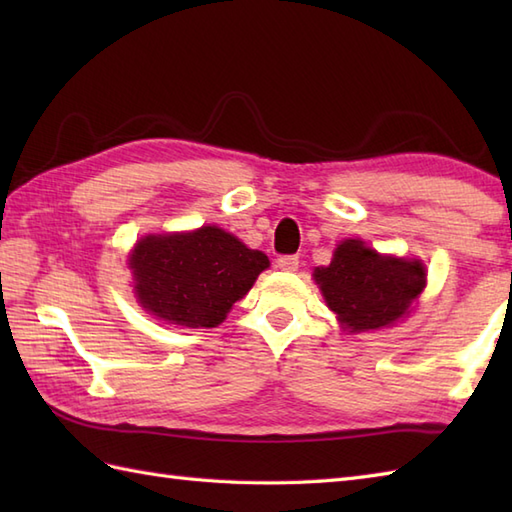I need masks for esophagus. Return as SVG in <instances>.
Returning <instances> with one entry per match:
<instances>
[{"label":"esophagus","instance_id":"34e87169","mask_svg":"<svg viewBox=\"0 0 512 512\" xmlns=\"http://www.w3.org/2000/svg\"><path fill=\"white\" fill-rule=\"evenodd\" d=\"M277 268L279 270H286V273H295V270L299 268V257L297 255H281L277 257Z\"/></svg>","mask_w":512,"mask_h":512}]
</instances>
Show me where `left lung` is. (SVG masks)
Listing matches in <instances>:
<instances>
[{
  "label": "left lung",
  "mask_w": 512,
  "mask_h": 512,
  "mask_svg": "<svg viewBox=\"0 0 512 512\" xmlns=\"http://www.w3.org/2000/svg\"><path fill=\"white\" fill-rule=\"evenodd\" d=\"M328 306L350 332L387 328L407 312L424 288V266L383 257L361 239H347L334 250L328 268L314 270Z\"/></svg>",
  "instance_id": "1"
}]
</instances>
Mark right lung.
I'll return each instance as SVG.
<instances>
[{
  "mask_svg": "<svg viewBox=\"0 0 512 512\" xmlns=\"http://www.w3.org/2000/svg\"><path fill=\"white\" fill-rule=\"evenodd\" d=\"M129 268L143 308L169 323L215 328L268 268V257L222 228L202 226L193 233L143 237Z\"/></svg>",
  "mask_w": 512,
  "mask_h": 512,
  "instance_id": "obj_1",
  "label": "right lung"
}]
</instances>
